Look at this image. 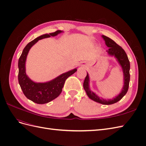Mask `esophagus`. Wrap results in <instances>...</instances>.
<instances>
[{
  "label": "esophagus",
  "instance_id": "1",
  "mask_svg": "<svg viewBox=\"0 0 146 146\" xmlns=\"http://www.w3.org/2000/svg\"><path fill=\"white\" fill-rule=\"evenodd\" d=\"M82 66H84V65H82Z\"/></svg>",
  "mask_w": 146,
  "mask_h": 146
}]
</instances>
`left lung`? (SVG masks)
<instances>
[{
    "label": "left lung",
    "mask_w": 146,
    "mask_h": 146,
    "mask_svg": "<svg viewBox=\"0 0 146 146\" xmlns=\"http://www.w3.org/2000/svg\"><path fill=\"white\" fill-rule=\"evenodd\" d=\"M102 37L105 41L106 46L109 47L107 50L108 55L110 56L115 57L118 63L121 66L123 75V87L120 93L115 98H113L111 99H103L91 90L90 88V77L87 72L86 77L83 82V88L86 92L87 96L91 100L103 105H111L120 100L126 94L128 89H129L130 82V61L125 52L121 46H119L111 39L107 36L102 35Z\"/></svg>",
    "instance_id": "1"
}]
</instances>
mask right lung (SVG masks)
Segmentation results:
<instances>
[{
  "mask_svg": "<svg viewBox=\"0 0 146 146\" xmlns=\"http://www.w3.org/2000/svg\"><path fill=\"white\" fill-rule=\"evenodd\" d=\"M63 32L62 30H57L55 32L44 34L35 38L25 47L19 59L18 80L19 85L26 98L36 104H44L56 99L62 91V88L66 79L77 70V68H75L60 75L50 81L44 83L35 82L26 74L25 62L31 47L40 39L55 36Z\"/></svg>",
  "mask_w": 146,
  "mask_h": 146,
  "instance_id": "1",
  "label": "right lung"
}]
</instances>
